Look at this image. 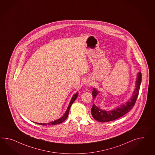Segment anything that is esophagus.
Listing matches in <instances>:
<instances>
[{
  "instance_id": "34e87169",
  "label": "esophagus",
  "mask_w": 155,
  "mask_h": 155,
  "mask_svg": "<svg viewBox=\"0 0 155 155\" xmlns=\"http://www.w3.org/2000/svg\"><path fill=\"white\" fill-rule=\"evenodd\" d=\"M87 84H88V85H90V84H91V81H87Z\"/></svg>"
}]
</instances>
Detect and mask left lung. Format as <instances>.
I'll use <instances>...</instances> for the list:
<instances>
[{
	"instance_id": "8db88e82",
	"label": "left lung",
	"mask_w": 155,
	"mask_h": 155,
	"mask_svg": "<svg viewBox=\"0 0 155 155\" xmlns=\"http://www.w3.org/2000/svg\"><path fill=\"white\" fill-rule=\"evenodd\" d=\"M142 81V74L140 72H139L137 74V78L135 81V89L133 93V94L129 99L124 103L122 105L117 106L114 109L110 111H106L97 107L93 103V106L91 108V115L97 121L104 123V122H109L113 121L114 120L117 119L123 115L126 114L129 111H130L133 108V106L135 104V102L138 98L139 94V89L140 86V83ZM93 91H92L93 98V99H95L97 94H98L99 92L98 91H97L96 89L93 87Z\"/></svg>"
}]
</instances>
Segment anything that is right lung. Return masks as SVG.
I'll list each match as a JSON object with an SVG mask.
<instances>
[{
	"label": "right lung",
	"instance_id": "1",
	"mask_svg": "<svg viewBox=\"0 0 155 155\" xmlns=\"http://www.w3.org/2000/svg\"><path fill=\"white\" fill-rule=\"evenodd\" d=\"M78 92L76 93L75 94L72 96L71 99L70 101V102L69 103V105H68V108H67L66 111L65 112L64 114L63 115V116L60 117V119L56 120H54V121H53L52 122H50V123H35L39 124V125H57V124H58L62 123V122H64L65 120L67 119L68 115V113H69V111H70V107L71 106L72 104L75 101L76 99L78 97Z\"/></svg>",
	"mask_w": 155,
	"mask_h": 155
}]
</instances>
